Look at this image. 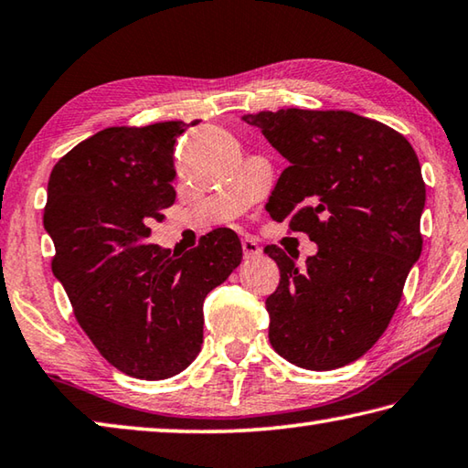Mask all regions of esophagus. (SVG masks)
Instances as JSON below:
<instances>
[{
    "mask_svg": "<svg viewBox=\"0 0 468 468\" xmlns=\"http://www.w3.org/2000/svg\"><path fill=\"white\" fill-rule=\"evenodd\" d=\"M241 248H243V256L245 258H258L261 253V248L258 245L256 239H250V237H245L241 241Z\"/></svg>",
    "mask_w": 468,
    "mask_h": 468,
    "instance_id": "34e87169",
    "label": "esophagus"
}]
</instances>
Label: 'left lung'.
<instances>
[{
  "instance_id": "obj_1",
  "label": "left lung",
  "mask_w": 468,
  "mask_h": 468,
  "mask_svg": "<svg viewBox=\"0 0 468 468\" xmlns=\"http://www.w3.org/2000/svg\"><path fill=\"white\" fill-rule=\"evenodd\" d=\"M243 121L291 164L270 217L319 248L301 270L278 245L263 248L280 270L266 299L270 344L294 367H346L385 334L420 260V159L401 133L347 110H263Z\"/></svg>"
}]
</instances>
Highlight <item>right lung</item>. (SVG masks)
Here are the masks:
<instances>
[{
    "instance_id": "1",
    "label": "right lung",
    "mask_w": 468,
    "mask_h": 468,
    "mask_svg": "<svg viewBox=\"0 0 468 468\" xmlns=\"http://www.w3.org/2000/svg\"><path fill=\"white\" fill-rule=\"evenodd\" d=\"M186 129L182 121L108 126L58 159L48 177L53 274L96 350L143 380L190 367L207 294L243 258L231 229L200 237L184 256L149 241L151 225L176 200L174 151Z\"/></svg>"
}]
</instances>
